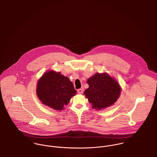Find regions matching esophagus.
<instances>
[{"mask_svg": "<svg viewBox=\"0 0 157 157\" xmlns=\"http://www.w3.org/2000/svg\"><path fill=\"white\" fill-rule=\"evenodd\" d=\"M77 92H78V94H82V93H83V90H82V89H78Z\"/></svg>", "mask_w": 157, "mask_h": 157, "instance_id": "1", "label": "esophagus"}]
</instances>
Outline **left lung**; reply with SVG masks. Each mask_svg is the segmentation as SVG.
Returning a JSON list of instances; mask_svg holds the SVG:
<instances>
[{"label":"left lung","instance_id":"1","mask_svg":"<svg viewBox=\"0 0 157 157\" xmlns=\"http://www.w3.org/2000/svg\"><path fill=\"white\" fill-rule=\"evenodd\" d=\"M89 87L84 94L95 109H101L113 105L119 98L121 87L118 82L108 74L97 73L87 81Z\"/></svg>","mask_w":157,"mask_h":157}]
</instances>
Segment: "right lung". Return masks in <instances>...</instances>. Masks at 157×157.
Segmentation results:
<instances>
[{"instance_id": "add662e5", "label": "right lung", "mask_w": 157, "mask_h": 157, "mask_svg": "<svg viewBox=\"0 0 157 157\" xmlns=\"http://www.w3.org/2000/svg\"><path fill=\"white\" fill-rule=\"evenodd\" d=\"M76 90L70 79L60 73H45L37 84L36 94L41 101L56 110L61 111L67 105Z\"/></svg>"}]
</instances>
